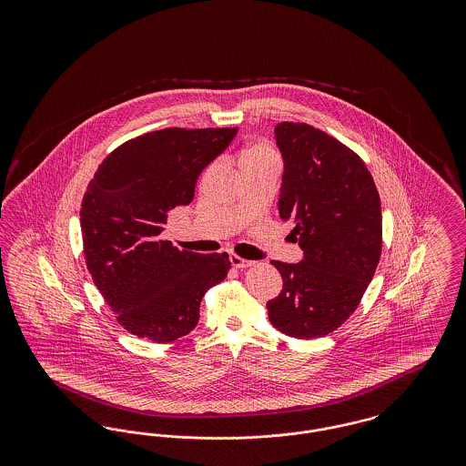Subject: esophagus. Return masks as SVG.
Returning a JSON list of instances; mask_svg holds the SVG:
<instances>
[{"instance_id": "esophagus-1", "label": "esophagus", "mask_w": 466, "mask_h": 466, "mask_svg": "<svg viewBox=\"0 0 466 466\" xmlns=\"http://www.w3.org/2000/svg\"><path fill=\"white\" fill-rule=\"evenodd\" d=\"M230 264H232V267H236V268H246V267L251 266L253 262L251 260H244V258L238 257V255H230Z\"/></svg>"}]
</instances>
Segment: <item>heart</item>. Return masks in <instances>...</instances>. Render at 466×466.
Masks as SVG:
<instances>
[{"label":"heart","instance_id":"b5f03b06","mask_svg":"<svg viewBox=\"0 0 466 466\" xmlns=\"http://www.w3.org/2000/svg\"><path fill=\"white\" fill-rule=\"evenodd\" d=\"M268 157H274L272 150H270L267 145H264V143H255V145H249V147H246V148H243V150L239 152L238 162H239L241 167H244V166H248V164H251V162H257V160H262V158H268Z\"/></svg>","mask_w":466,"mask_h":466}]
</instances>
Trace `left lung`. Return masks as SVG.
<instances>
[{"label": "left lung", "instance_id": "obj_1", "mask_svg": "<svg viewBox=\"0 0 466 466\" xmlns=\"http://www.w3.org/2000/svg\"><path fill=\"white\" fill-rule=\"evenodd\" d=\"M285 160L279 217L304 251L299 264L272 260L281 293L267 302L279 332L316 339L355 312L374 278L382 248L380 199L374 177L351 148L304 122L274 129Z\"/></svg>", "mask_w": 466, "mask_h": 466}]
</instances>
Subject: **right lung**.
Listing matches in <instances>:
<instances>
[{
  "mask_svg": "<svg viewBox=\"0 0 466 466\" xmlns=\"http://www.w3.org/2000/svg\"><path fill=\"white\" fill-rule=\"evenodd\" d=\"M238 127H169L106 157L82 200L84 253L94 285L127 332L158 344L192 332L204 293L222 283L227 253L179 251L160 238L167 213L194 199L202 169Z\"/></svg>",
  "mask_w": 466,
  "mask_h": 466,
  "instance_id": "obj_1",
  "label": "right lung"
}]
</instances>
